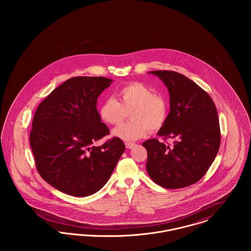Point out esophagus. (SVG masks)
<instances>
[{"label":"esophagus","mask_w":251,"mask_h":251,"mask_svg":"<svg viewBox=\"0 0 251 251\" xmlns=\"http://www.w3.org/2000/svg\"><path fill=\"white\" fill-rule=\"evenodd\" d=\"M125 146H126L127 149H132L134 147V144L131 143V142H126Z\"/></svg>","instance_id":"obj_1"}]
</instances>
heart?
I'll return each instance as SVG.
<instances>
[{"label":"heart","mask_w":251,"mask_h":251,"mask_svg":"<svg viewBox=\"0 0 251 251\" xmlns=\"http://www.w3.org/2000/svg\"><path fill=\"white\" fill-rule=\"evenodd\" d=\"M119 101L113 98L104 100L99 107V115L108 125L117 126L130 114L131 120L113 131V135L131 142L151 131H159L167 122L168 102L161 94H156L141 83H131L120 87Z\"/></svg>","instance_id":"obj_1"}]
</instances>
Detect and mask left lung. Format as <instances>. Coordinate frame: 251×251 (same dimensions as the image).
<instances>
[{"label":"left lung","mask_w":251,"mask_h":251,"mask_svg":"<svg viewBox=\"0 0 251 251\" xmlns=\"http://www.w3.org/2000/svg\"><path fill=\"white\" fill-rule=\"evenodd\" d=\"M151 72L166 84L170 95V112L158 135L175 142L169 147L155 138L145 141L146 168L160 186L183 188L202 178L218 152L217 111L209 94L186 76L171 71Z\"/></svg>","instance_id":"8db88e82"}]
</instances>
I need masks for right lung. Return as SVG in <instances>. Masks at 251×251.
<instances>
[{
	"label": "right lung",
	"mask_w": 251,
	"mask_h": 251,
	"mask_svg": "<svg viewBox=\"0 0 251 251\" xmlns=\"http://www.w3.org/2000/svg\"><path fill=\"white\" fill-rule=\"evenodd\" d=\"M112 80L73 77L56 87L36 109L30 132L36 167L49 184L65 194L86 197L112 175L125 145L113 137L97 110V99Z\"/></svg>",
	"instance_id": "add662e5"
}]
</instances>
